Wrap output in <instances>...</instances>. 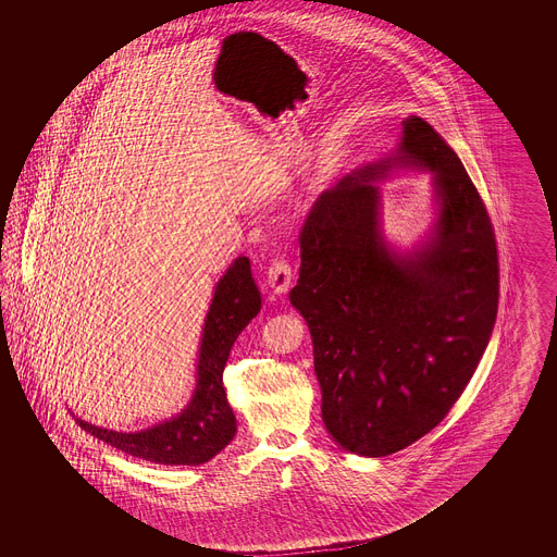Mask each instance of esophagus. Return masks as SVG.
<instances>
[{
	"label": "esophagus",
	"mask_w": 557,
	"mask_h": 557,
	"mask_svg": "<svg viewBox=\"0 0 557 557\" xmlns=\"http://www.w3.org/2000/svg\"><path fill=\"white\" fill-rule=\"evenodd\" d=\"M292 284V268L284 257H275L268 270V287L271 294L282 296L286 294L287 287Z\"/></svg>",
	"instance_id": "esophagus-1"
}]
</instances>
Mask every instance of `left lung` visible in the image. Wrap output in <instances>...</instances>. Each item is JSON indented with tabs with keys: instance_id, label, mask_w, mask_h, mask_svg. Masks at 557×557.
<instances>
[{
	"instance_id": "left-lung-1",
	"label": "left lung",
	"mask_w": 557,
	"mask_h": 557,
	"mask_svg": "<svg viewBox=\"0 0 557 557\" xmlns=\"http://www.w3.org/2000/svg\"><path fill=\"white\" fill-rule=\"evenodd\" d=\"M396 168L432 173L436 220L394 248L377 181ZM289 302L310 329L322 421L363 457L396 454L445 419L488 347L498 253L486 206L456 151L419 116L394 151L322 191L300 233Z\"/></svg>"
}]
</instances>
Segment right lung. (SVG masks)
<instances>
[{
  "label": "right lung",
  "mask_w": 557,
  "mask_h": 557,
  "mask_svg": "<svg viewBox=\"0 0 557 557\" xmlns=\"http://www.w3.org/2000/svg\"><path fill=\"white\" fill-rule=\"evenodd\" d=\"M261 308L251 263L236 257L214 287L212 304L203 321L202 341L196 366V388L186 408L168 421L136 433H122L75 421L94 437L128 456L163 466H200L219 456L233 441L236 419L222 386V371L240 331L253 321Z\"/></svg>",
  "instance_id": "right-lung-1"
}]
</instances>
